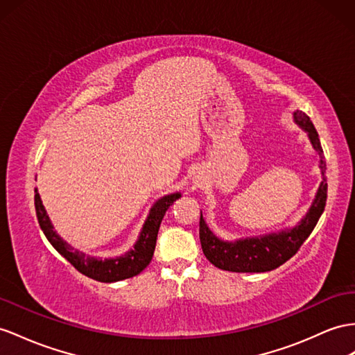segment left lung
<instances>
[{"mask_svg":"<svg viewBox=\"0 0 355 355\" xmlns=\"http://www.w3.org/2000/svg\"><path fill=\"white\" fill-rule=\"evenodd\" d=\"M294 123L307 133L313 150L320 156V169L322 181L318 187L313 202L306 216L293 228L282 230L258 237H246L235 241H225L208 228L202 211L199 220V240L204 255L211 264L220 270L234 272H264L271 271L293 258L300 246L312 234L318 220L325 208L327 201V178H325V160L320 142V136L315 127L303 111L294 112Z\"/></svg>","mask_w":355,"mask_h":355,"instance_id":"8db88e82","label":"left lung"}]
</instances>
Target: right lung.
Here are the masks:
<instances>
[{
    "instance_id": "add662e5",
    "label": "right lung",
    "mask_w": 355,
    "mask_h": 355,
    "mask_svg": "<svg viewBox=\"0 0 355 355\" xmlns=\"http://www.w3.org/2000/svg\"><path fill=\"white\" fill-rule=\"evenodd\" d=\"M34 193L35 214H37L39 225L44 237L48 239L53 249L61 257H64L79 272H83V275L89 279L105 282V284H112V282H120L133 277L139 275L150 264L153 259L154 248H156V240L163 216H165L168 208L174 204V201H177L181 196L180 192H175L157 199L150 208V213L147 219H145V223L142 225L139 237L133 244V248L121 257L103 259L97 257H89L83 250H78L73 246H70L66 240H62V237H60L57 231L53 230V225L46 213V208H44L42 202L37 189H34Z\"/></svg>"
}]
</instances>
